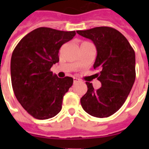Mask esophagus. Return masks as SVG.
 Here are the masks:
<instances>
[{
    "instance_id": "obj_1",
    "label": "esophagus",
    "mask_w": 149,
    "mask_h": 149,
    "mask_svg": "<svg viewBox=\"0 0 149 149\" xmlns=\"http://www.w3.org/2000/svg\"><path fill=\"white\" fill-rule=\"evenodd\" d=\"M79 82H81V80L78 78H73V83L74 84H77V83H79Z\"/></svg>"
}]
</instances>
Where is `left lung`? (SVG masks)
Here are the masks:
<instances>
[{
    "instance_id": "obj_1",
    "label": "left lung",
    "mask_w": 149,
    "mask_h": 149,
    "mask_svg": "<svg viewBox=\"0 0 149 149\" xmlns=\"http://www.w3.org/2000/svg\"><path fill=\"white\" fill-rule=\"evenodd\" d=\"M94 43L97 56L93 65L101 87L94 90L86 82L87 92L80 99L82 107L96 118H107L117 112L127 99L135 80V53L127 38L111 27L77 31Z\"/></svg>"
}]
</instances>
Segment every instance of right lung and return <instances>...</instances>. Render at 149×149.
<instances>
[{
    "instance_id": "right-lung-1",
    "label": "right lung",
    "mask_w": 149,
    "mask_h": 149,
    "mask_svg": "<svg viewBox=\"0 0 149 149\" xmlns=\"http://www.w3.org/2000/svg\"><path fill=\"white\" fill-rule=\"evenodd\" d=\"M76 31L41 27L22 38L13 51L10 77L15 95L33 118H53L62 109L63 96L73 83L72 77L58 78L51 67L59 61L58 50Z\"/></svg>"
}]
</instances>
